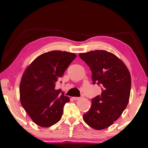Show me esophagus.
Returning <instances> with one entry per match:
<instances>
[{
  "label": "esophagus",
  "instance_id": "1",
  "mask_svg": "<svg viewBox=\"0 0 148 148\" xmlns=\"http://www.w3.org/2000/svg\"><path fill=\"white\" fill-rule=\"evenodd\" d=\"M73 99L75 100H78L80 99V97H73Z\"/></svg>",
  "mask_w": 148,
  "mask_h": 148
}]
</instances>
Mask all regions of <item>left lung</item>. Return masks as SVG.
<instances>
[{
  "label": "left lung",
  "instance_id": "obj_1",
  "mask_svg": "<svg viewBox=\"0 0 148 148\" xmlns=\"http://www.w3.org/2000/svg\"><path fill=\"white\" fill-rule=\"evenodd\" d=\"M92 71V84L101 86L102 93L92 99V106L84 114L85 122L92 128L102 130L118 119L128 104L131 79L122 60L106 50L79 54Z\"/></svg>",
  "mask_w": 148,
  "mask_h": 148
}]
</instances>
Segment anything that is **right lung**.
Instances as JSON below:
<instances>
[{"label":"right lung","instance_id":"obj_1","mask_svg":"<svg viewBox=\"0 0 148 148\" xmlns=\"http://www.w3.org/2000/svg\"><path fill=\"white\" fill-rule=\"evenodd\" d=\"M76 54L53 50L38 56L26 69L20 83L21 104L32 120L42 127L60 121L68 96L56 90V83Z\"/></svg>","mask_w":148,"mask_h":148}]
</instances>
